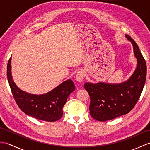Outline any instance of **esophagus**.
<instances>
[{"label":"esophagus","mask_w":150,"mask_h":150,"mask_svg":"<svg viewBox=\"0 0 150 150\" xmlns=\"http://www.w3.org/2000/svg\"><path fill=\"white\" fill-rule=\"evenodd\" d=\"M84 72L82 71H79L77 73L75 76V80L77 81L79 83H82L84 81Z\"/></svg>","instance_id":"esophagus-1"}]
</instances>
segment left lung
Wrapping results in <instances>:
<instances>
[{
	"mask_svg": "<svg viewBox=\"0 0 150 150\" xmlns=\"http://www.w3.org/2000/svg\"><path fill=\"white\" fill-rule=\"evenodd\" d=\"M125 37L132 44L137 59L136 69L128 80L119 84H84L90 97V115L98 121L110 120L128 113L137 103L144 86L146 61L135 41L127 35Z\"/></svg>",
	"mask_w": 150,
	"mask_h": 150,
	"instance_id": "1",
	"label": "left lung"
}]
</instances>
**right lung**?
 <instances>
[{
    "label": "right lung",
    "instance_id": "1",
    "mask_svg": "<svg viewBox=\"0 0 150 150\" xmlns=\"http://www.w3.org/2000/svg\"><path fill=\"white\" fill-rule=\"evenodd\" d=\"M11 57L8 60L7 77L16 103L24 113L41 120L54 122L62 117L63 106L75 87L71 79L42 95L28 93L18 88L11 75Z\"/></svg>",
    "mask_w": 150,
    "mask_h": 150
}]
</instances>
